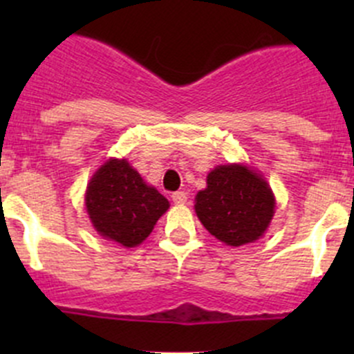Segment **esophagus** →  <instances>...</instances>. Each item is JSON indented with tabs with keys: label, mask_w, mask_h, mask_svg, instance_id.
<instances>
[{
	"label": "esophagus",
	"mask_w": 354,
	"mask_h": 354,
	"mask_svg": "<svg viewBox=\"0 0 354 354\" xmlns=\"http://www.w3.org/2000/svg\"><path fill=\"white\" fill-rule=\"evenodd\" d=\"M171 198H173L174 203H178V205H183V203H187V192H174L173 195H171Z\"/></svg>",
	"instance_id": "1"
}]
</instances>
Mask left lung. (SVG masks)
I'll return each mask as SVG.
<instances>
[{
	"label": "left lung",
	"mask_w": 354,
	"mask_h": 354,
	"mask_svg": "<svg viewBox=\"0 0 354 354\" xmlns=\"http://www.w3.org/2000/svg\"><path fill=\"white\" fill-rule=\"evenodd\" d=\"M269 183L243 164L217 166L207 176V188L195 197L200 223L217 240L241 246L259 240L274 216Z\"/></svg>",
	"instance_id": "1"
}]
</instances>
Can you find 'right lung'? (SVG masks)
Here are the masks:
<instances>
[{
    "label": "right lung",
    "mask_w": 354,
    "mask_h": 354,
    "mask_svg": "<svg viewBox=\"0 0 354 354\" xmlns=\"http://www.w3.org/2000/svg\"><path fill=\"white\" fill-rule=\"evenodd\" d=\"M85 207L102 238L133 248L152 233L169 202L127 159H109L88 181Z\"/></svg>",
    "instance_id": "1"
}]
</instances>
